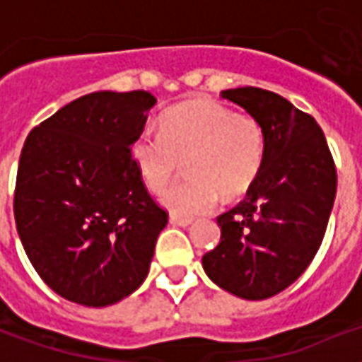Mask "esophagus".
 <instances>
[{
    "label": "esophagus",
    "mask_w": 362,
    "mask_h": 362,
    "mask_svg": "<svg viewBox=\"0 0 362 362\" xmlns=\"http://www.w3.org/2000/svg\"><path fill=\"white\" fill-rule=\"evenodd\" d=\"M170 223L173 225H178V227H189L192 223H194V219H189V217H180V215H170Z\"/></svg>",
    "instance_id": "1"
}]
</instances>
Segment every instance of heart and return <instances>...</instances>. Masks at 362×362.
<instances>
[{"label":"heart","instance_id":"1","mask_svg":"<svg viewBox=\"0 0 362 362\" xmlns=\"http://www.w3.org/2000/svg\"><path fill=\"white\" fill-rule=\"evenodd\" d=\"M267 153L264 124L217 100H192L160 116V134L143 129L132 143L135 166L151 192H163L186 160L188 178L163 196L182 217L211 211L219 196L236 199L256 184Z\"/></svg>","mask_w":362,"mask_h":362}]
</instances>
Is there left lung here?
Segmentation results:
<instances>
[{
	"mask_svg": "<svg viewBox=\"0 0 362 362\" xmlns=\"http://www.w3.org/2000/svg\"><path fill=\"white\" fill-rule=\"evenodd\" d=\"M264 124L267 153L256 184L217 217L221 243L202 259L213 283L248 300L293 285L326 235L337 189L332 151L310 114L258 87L221 93Z\"/></svg>",
	"mask_w": 362,
	"mask_h": 362,
	"instance_id": "8db88e82",
	"label": "left lung"
}]
</instances>
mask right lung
Instances as JSON below:
<instances>
[{"label": "right lung", "mask_w": 362, "mask_h": 362, "mask_svg": "<svg viewBox=\"0 0 362 362\" xmlns=\"http://www.w3.org/2000/svg\"><path fill=\"white\" fill-rule=\"evenodd\" d=\"M157 98L98 90L33 127L23 145L13 213L23 248L48 287L108 306L149 273L168 211L151 196L132 143Z\"/></svg>", "instance_id": "1"}]
</instances>
